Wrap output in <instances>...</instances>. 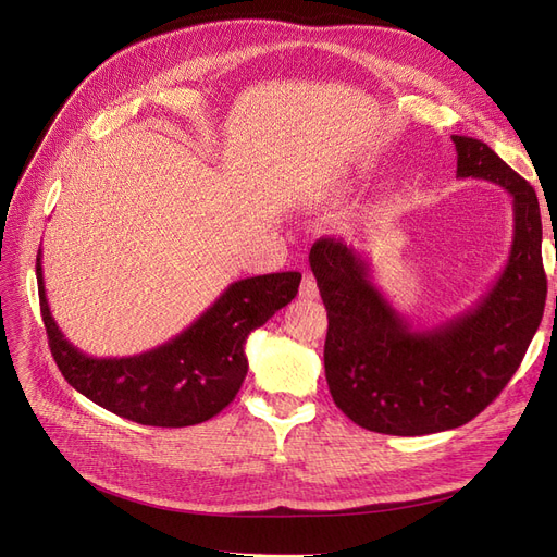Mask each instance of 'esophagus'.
<instances>
[{
	"mask_svg": "<svg viewBox=\"0 0 557 557\" xmlns=\"http://www.w3.org/2000/svg\"><path fill=\"white\" fill-rule=\"evenodd\" d=\"M299 297L301 299H315L318 297V283L311 274H307L305 278H301V285H299Z\"/></svg>",
	"mask_w": 557,
	"mask_h": 557,
	"instance_id": "esophagus-1",
	"label": "esophagus"
}]
</instances>
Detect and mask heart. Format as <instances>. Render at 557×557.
I'll list each match as a JSON object with an SVG mask.
<instances>
[{"label": "heart", "mask_w": 557, "mask_h": 557, "mask_svg": "<svg viewBox=\"0 0 557 557\" xmlns=\"http://www.w3.org/2000/svg\"><path fill=\"white\" fill-rule=\"evenodd\" d=\"M344 193H346V183H336V185H332V188H330L327 197L330 199H339Z\"/></svg>", "instance_id": "1"}]
</instances>
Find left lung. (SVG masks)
Returning a JSON list of instances; mask_svg holds the SVG:
<instances>
[{"mask_svg":"<svg viewBox=\"0 0 557 557\" xmlns=\"http://www.w3.org/2000/svg\"><path fill=\"white\" fill-rule=\"evenodd\" d=\"M458 178L491 181L513 199L507 264L476 305L413 327L339 239H318L311 272L327 309L325 379L336 407L364 430L420 436L460 428L511 381L546 305L542 213L532 185L495 150L453 134Z\"/></svg>","mask_w":557,"mask_h":557,"instance_id":"8db88e82","label":"left lung"}]
</instances>
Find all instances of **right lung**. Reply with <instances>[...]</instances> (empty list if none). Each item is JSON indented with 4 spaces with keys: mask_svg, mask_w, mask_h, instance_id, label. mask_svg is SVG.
Listing matches in <instances>:
<instances>
[{
    "mask_svg": "<svg viewBox=\"0 0 557 557\" xmlns=\"http://www.w3.org/2000/svg\"><path fill=\"white\" fill-rule=\"evenodd\" d=\"M299 281V272L234 281L166 344L129 358H92L58 327L46 299L41 248L37 256L44 327L66 383L102 409L153 428L205 423L237 397L248 372V334L290 305Z\"/></svg>",
    "mask_w": 557,
    "mask_h": 557,
    "instance_id": "right-lung-1",
    "label": "right lung"
}]
</instances>
